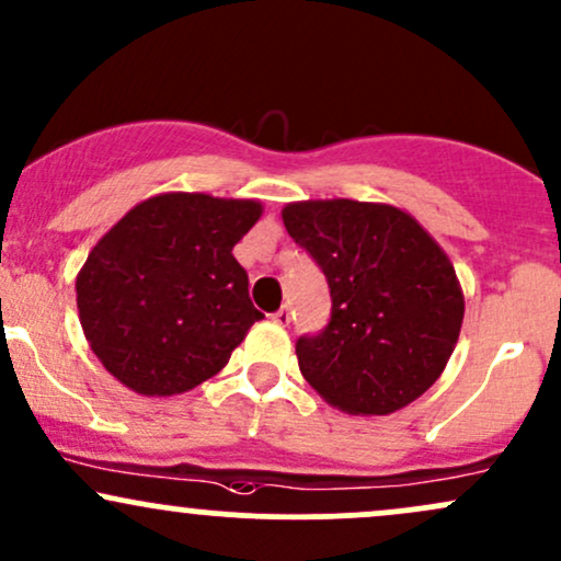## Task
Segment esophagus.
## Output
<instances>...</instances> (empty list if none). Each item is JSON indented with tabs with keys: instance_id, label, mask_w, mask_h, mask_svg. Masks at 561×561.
Listing matches in <instances>:
<instances>
[{
	"instance_id": "esophagus-1",
	"label": "esophagus",
	"mask_w": 561,
	"mask_h": 561,
	"mask_svg": "<svg viewBox=\"0 0 561 561\" xmlns=\"http://www.w3.org/2000/svg\"><path fill=\"white\" fill-rule=\"evenodd\" d=\"M273 321L278 323V327H288V321H291V310H288V305H283L280 310L273 312Z\"/></svg>"
}]
</instances>
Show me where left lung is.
Listing matches in <instances>:
<instances>
[{
  "mask_svg": "<svg viewBox=\"0 0 561 561\" xmlns=\"http://www.w3.org/2000/svg\"><path fill=\"white\" fill-rule=\"evenodd\" d=\"M283 225L329 283L331 316L297 340L299 371L331 407L390 414L425 393L460 336L455 267L417 221L393 206L307 201Z\"/></svg>",
  "mask_w": 561,
  "mask_h": 561,
  "instance_id": "obj_1",
  "label": "left lung"
}]
</instances>
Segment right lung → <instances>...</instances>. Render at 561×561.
Returning <instances> with one entry per match:
<instances>
[{"label": "right lung", "mask_w": 561, "mask_h": 561, "mask_svg": "<svg viewBox=\"0 0 561 561\" xmlns=\"http://www.w3.org/2000/svg\"><path fill=\"white\" fill-rule=\"evenodd\" d=\"M254 201L149 197L90 251L77 275L85 336L106 371L144 396H173L225 369L262 312L232 256Z\"/></svg>", "instance_id": "1"}]
</instances>
